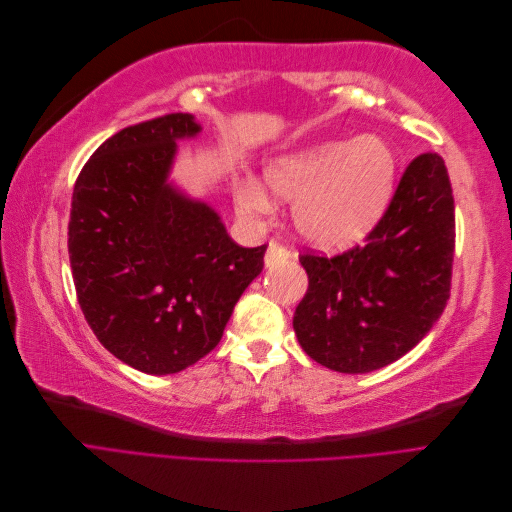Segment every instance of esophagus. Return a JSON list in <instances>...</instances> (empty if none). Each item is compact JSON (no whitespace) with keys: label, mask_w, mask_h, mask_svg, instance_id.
Wrapping results in <instances>:
<instances>
[{"label":"esophagus","mask_w":512,"mask_h":512,"mask_svg":"<svg viewBox=\"0 0 512 512\" xmlns=\"http://www.w3.org/2000/svg\"><path fill=\"white\" fill-rule=\"evenodd\" d=\"M290 258H292V252L288 250L286 245L277 243V241H271L269 247H267V254H265V265L269 269H273V267L284 265V262H288Z\"/></svg>","instance_id":"obj_1"}]
</instances>
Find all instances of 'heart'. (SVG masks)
<instances>
[{
  "label": "heart",
  "mask_w": 512,
  "mask_h": 512,
  "mask_svg": "<svg viewBox=\"0 0 512 512\" xmlns=\"http://www.w3.org/2000/svg\"><path fill=\"white\" fill-rule=\"evenodd\" d=\"M397 162L391 147L376 136L329 141L299 149L265 166L267 188L294 200L292 218L299 232L322 247L361 241L391 203ZM241 213H267L271 198L256 181L235 188Z\"/></svg>",
  "instance_id": "obj_1"
}]
</instances>
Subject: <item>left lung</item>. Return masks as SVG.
<instances>
[{
  "label": "left lung",
  "instance_id": "1",
  "mask_svg": "<svg viewBox=\"0 0 512 512\" xmlns=\"http://www.w3.org/2000/svg\"><path fill=\"white\" fill-rule=\"evenodd\" d=\"M455 198L436 151L401 175L380 222L361 245L299 256L307 292L292 318L301 348L324 367L365 374L412 350L451 297Z\"/></svg>",
  "mask_w": 512,
  "mask_h": 512
}]
</instances>
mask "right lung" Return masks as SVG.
<instances>
[{
    "instance_id": "1",
    "label": "right lung",
    "mask_w": 512,
    "mask_h": 512,
    "mask_svg": "<svg viewBox=\"0 0 512 512\" xmlns=\"http://www.w3.org/2000/svg\"><path fill=\"white\" fill-rule=\"evenodd\" d=\"M198 130L190 113L134 123L74 183L76 297L100 344L145 374H177L207 356L265 267L267 245H237L218 213L164 183L175 141Z\"/></svg>"
}]
</instances>
